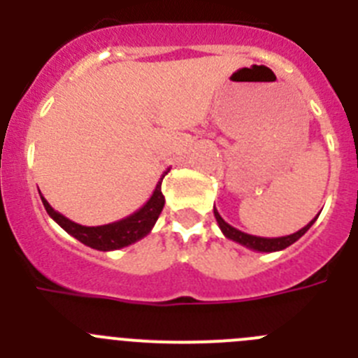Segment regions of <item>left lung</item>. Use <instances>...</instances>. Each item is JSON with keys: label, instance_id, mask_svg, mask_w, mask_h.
<instances>
[{"label": "left lung", "instance_id": "left-lung-1", "mask_svg": "<svg viewBox=\"0 0 358 358\" xmlns=\"http://www.w3.org/2000/svg\"><path fill=\"white\" fill-rule=\"evenodd\" d=\"M213 215H215L217 224H219L220 231H222V235H224L226 238L233 240V242L240 243V245L247 247V249L258 250V252H275V250L286 249V247H289V245H292V243H295L296 240L300 238V236L306 235L307 229H309L310 226L315 224V220L318 219L320 213L315 217V219L310 220L309 224L303 226V228L299 229V231H296V233H293V235L279 236V238H263V236L247 235V233L240 231V229L233 228L231 224H228V222H226V220L219 215V212H217L215 208H213Z\"/></svg>", "mask_w": 358, "mask_h": 358}]
</instances>
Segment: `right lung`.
I'll return each mask as SVG.
<instances>
[{
  "instance_id": "1",
  "label": "right lung",
  "mask_w": 358,
  "mask_h": 358,
  "mask_svg": "<svg viewBox=\"0 0 358 358\" xmlns=\"http://www.w3.org/2000/svg\"><path fill=\"white\" fill-rule=\"evenodd\" d=\"M168 173L169 168L164 171L162 176H160V180L155 185V190H153V194L150 196V199L141 206V208L136 210L134 213H130L125 219L111 222V224L81 226L78 224V222H73V220L66 219V217L62 215L59 212H56L43 196H40V198H42V203L43 206H45V210H48L49 217H51L52 220H56V222H58L69 235H72L73 238H78L81 243H85V245L96 250H116L145 238V236L152 231L157 219H159L160 212H162L164 203H166V199H164L162 196V190H160V185H162L164 176L168 175Z\"/></svg>"
}]
</instances>
